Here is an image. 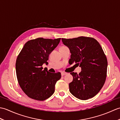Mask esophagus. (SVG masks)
<instances>
[{
    "instance_id": "esophagus-1",
    "label": "esophagus",
    "mask_w": 120,
    "mask_h": 120,
    "mask_svg": "<svg viewBox=\"0 0 120 120\" xmlns=\"http://www.w3.org/2000/svg\"><path fill=\"white\" fill-rule=\"evenodd\" d=\"M67 73H64V72H62L61 73V75L62 76H64V75H67Z\"/></svg>"
}]
</instances>
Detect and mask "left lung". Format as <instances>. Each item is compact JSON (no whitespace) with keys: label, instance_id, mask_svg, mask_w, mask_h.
Returning a JSON list of instances; mask_svg holds the SVG:
<instances>
[{"label":"left lung","instance_id":"obj_1","mask_svg":"<svg viewBox=\"0 0 120 120\" xmlns=\"http://www.w3.org/2000/svg\"><path fill=\"white\" fill-rule=\"evenodd\" d=\"M71 53L69 60L81 68V72H72V82L69 83L71 93L81 100L92 98L105 82L107 60L99 43L92 38L80 37L62 39Z\"/></svg>","mask_w":120,"mask_h":120}]
</instances>
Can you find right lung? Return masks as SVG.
Here are the masks:
<instances>
[{
    "label": "right lung",
    "instance_id": "add662e5",
    "mask_svg": "<svg viewBox=\"0 0 120 120\" xmlns=\"http://www.w3.org/2000/svg\"><path fill=\"white\" fill-rule=\"evenodd\" d=\"M60 40L39 38L30 40L18 56L15 65L18 82L30 98L44 101L54 93L56 83L61 77V73H50L46 68L43 69L42 65L48 64L49 55Z\"/></svg>",
    "mask_w": 120,
    "mask_h": 120
}]
</instances>
